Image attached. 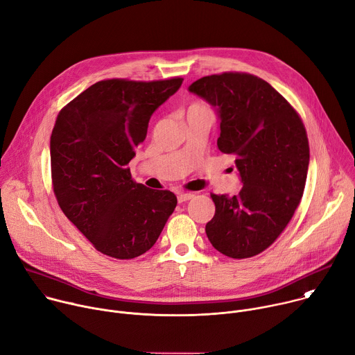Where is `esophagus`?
Instances as JSON below:
<instances>
[{"mask_svg": "<svg viewBox=\"0 0 355 355\" xmlns=\"http://www.w3.org/2000/svg\"><path fill=\"white\" fill-rule=\"evenodd\" d=\"M195 196V193L192 192H178L177 193V198H178V202H185V200H189Z\"/></svg>", "mask_w": 355, "mask_h": 355, "instance_id": "esophagus-1", "label": "esophagus"}]
</instances>
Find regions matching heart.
<instances>
[{
  "label": "heart",
  "instance_id": "b5f03b06",
  "mask_svg": "<svg viewBox=\"0 0 355 355\" xmlns=\"http://www.w3.org/2000/svg\"><path fill=\"white\" fill-rule=\"evenodd\" d=\"M189 108H205V107H202L200 104H192Z\"/></svg>",
  "mask_w": 355,
  "mask_h": 355
}]
</instances>
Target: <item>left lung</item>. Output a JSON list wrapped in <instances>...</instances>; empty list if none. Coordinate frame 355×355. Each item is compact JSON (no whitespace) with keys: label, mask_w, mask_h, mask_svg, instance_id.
I'll return each instance as SVG.
<instances>
[{"label":"left lung","mask_w":355,"mask_h":355,"mask_svg":"<svg viewBox=\"0 0 355 355\" xmlns=\"http://www.w3.org/2000/svg\"><path fill=\"white\" fill-rule=\"evenodd\" d=\"M218 108V147L233 155L243 187L211 193L215 216L205 232L230 259L267 250L291 222L308 175L309 141L296 110L267 81L248 73L202 77L188 88Z\"/></svg>","instance_id":"obj_1"}]
</instances>
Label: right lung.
Segmentation results:
<instances>
[{"label": "right lung", "mask_w": 355, "mask_h": 355, "mask_svg": "<svg viewBox=\"0 0 355 355\" xmlns=\"http://www.w3.org/2000/svg\"><path fill=\"white\" fill-rule=\"evenodd\" d=\"M182 81L103 80L58 115L50 137L53 192L67 219L105 256L144 254L177 207L171 191L137 184L128 164L151 115Z\"/></svg>", "instance_id": "obj_1"}]
</instances>
